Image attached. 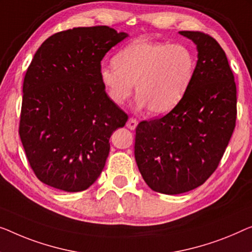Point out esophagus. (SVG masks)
I'll list each match as a JSON object with an SVG mask.
<instances>
[{
	"label": "esophagus",
	"mask_w": 252,
	"mask_h": 252,
	"mask_svg": "<svg viewBox=\"0 0 252 252\" xmlns=\"http://www.w3.org/2000/svg\"><path fill=\"white\" fill-rule=\"evenodd\" d=\"M137 125H138V121H137L136 119H133V118L129 119V120H127V122H126L127 129H130V130H134V129H136Z\"/></svg>",
	"instance_id": "1"
}]
</instances>
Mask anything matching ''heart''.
<instances>
[{"mask_svg": "<svg viewBox=\"0 0 252 252\" xmlns=\"http://www.w3.org/2000/svg\"><path fill=\"white\" fill-rule=\"evenodd\" d=\"M194 67V56L185 45L138 39L115 55L114 65L100 67L99 78L114 104L125 103L136 84L137 107L162 115L181 100Z\"/></svg>", "mask_w": 252, "mask_h": 252, "instance_id": "obj_1", "label": "heart"}]
</instances>
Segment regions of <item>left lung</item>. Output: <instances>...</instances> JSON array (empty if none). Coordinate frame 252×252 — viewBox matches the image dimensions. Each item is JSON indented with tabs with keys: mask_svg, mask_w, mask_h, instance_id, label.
<instances>
[{
	"mask_svg": "<svg viewBox=\"0 0 252 252\" xmlns=\"http://www.w3.org/2000/svg\"><path fill=\"white\" fill-rule=\"evenodd\" d=\"M197 47L193 78L163 118L136 129L134 157L150 189L179 194L201 186L219 166L236 120V86L223 48L199 32H179Z\"/></svg>",
	"mask_w": 252,
	"mask_h": 252,
	"instance_id": "8db88e82",
	"label": "left lung"
}]
</instances>
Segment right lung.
I'll list each match as a JSON object with an SVG mask.
<instances>
[{
    "mask_svg": "<svg viewBox=\"0 0 252 252\" xmlns=\"http://www.w3.org/2000/svg\"><path fill=\"white\" fill-rule=\"evenodd\" d=\"M127 36L107 26L78 27L48 37L33 55L22 88L19 134L45 185L78 192L102 173L110 138L127 115L105 92L100 61Z\"/></svg>",
    "mask_w": 252,
    "mask_h": 252,
    "instance_id": "1",
    "label": "right lung"
}]
</instances>
